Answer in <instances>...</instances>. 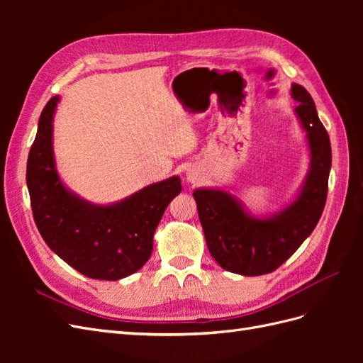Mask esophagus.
Returning <instances> with one entry per match:
<instances>
[{
  "mask_svg": "<svg viewBox=\"0 0 363 363\" xmlns=\"http://www.w3.org/2000/svg\"><path fill=\"white\" fill-rule=\"evenodd\" d=\"M188 180H191V182H195V180H196V177H195L194 174H191V172H189V175H188Z\"/></svg>",
  "mask_w": 363,
  "mask_h": 363,
  "instance_id": "esophagus-1",
  "label": "esophagus"
}]
</instances>
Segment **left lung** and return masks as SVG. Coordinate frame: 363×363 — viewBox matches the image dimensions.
Segmentation results:
<instances>
[{
    "instance_id": "obj_1",
    "label": "left lung",
    "mask_w": 363,
    "mask_h": 363,
    "mask_svg": "<svg viewBox=\"0 0 363 363\" xmlns=\"http://www.w3.org/2000/svg\"><path fill=\"white\" fill-rule=\"evenodd\" d=\"M291 92L298 101L295 113L311 148V171L296 200L277 215L259 219L250 216L236 196L225 191L194 192L212 257L221 268L240 276L276 271L313 232L325 206L332 168L330 138L318 118L311 94L295 83Z\"/></svg>"
}]
</instances>
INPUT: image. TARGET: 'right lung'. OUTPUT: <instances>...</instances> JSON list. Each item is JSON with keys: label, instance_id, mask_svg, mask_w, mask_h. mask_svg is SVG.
<instances>
[{"label": "right lung", "instance_id": "obj_1", "mask_svg": "<svg viewBox=\"0 0 363 363\" xmlns=\"http://www.w3.org/2000/svg\"><path fill=\"white\" fill-rule=\"evenodd\" d=\"M52 96L39 118L27 160V186L40 236L83 276L119 280L145 265L164 208L182 191L179 177L150 184L111 206L91 204L62 184L52 152Z\"/></svg>", "mask_w": 363, "mask_h": 363}]
</instances>
